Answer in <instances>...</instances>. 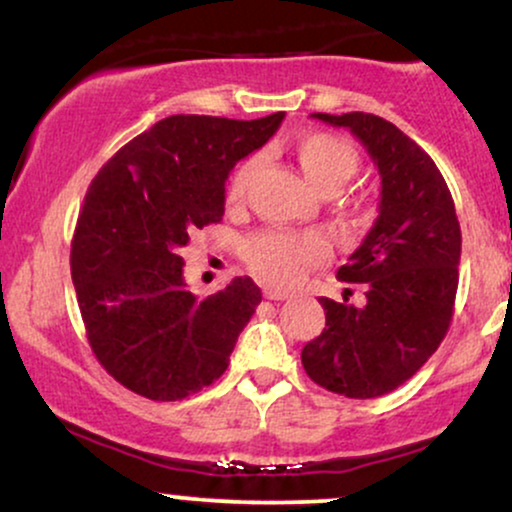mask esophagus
I'll return each mask as SVG.
<instances>
[{
	"label": "esophagus",
	"mask_w": 512,
	"mask_h": 512,
	"mask_svg": "<svg viewBox=\"0 0 512 512\" xmlns=\"http://www.w3.org/2000/svg\"><path fill=\"white\" fill-rule=\"evenodd\" d=\"M263 296H266V299H270V301H285V299H289V292H285V289H275V287H266L263 289Z\"/></svg>",
	"instance_id": "34e87169"
}]
</instances>
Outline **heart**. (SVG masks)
<instances>
[{"label":"heart","instance_id":"1","mask_svg":"<svg viewBox=\"0 0 512 512\" xmlns=\"http://www.w3.org/2000/svg\"><path fill=\"white\" fill-rule=\"evenodd\" d=\"M296 159L306 178L320 192H339L358 173V151L342 137L327 132H306L296 142ZM263 156L251 154L232 170L227 180V206H239L246 199ZM330 258V242L318 232H258L244 242L246 266L273 285H294L308 268Z\"/></svg>","mask_w":512,"mask_h":512}]
</instances>
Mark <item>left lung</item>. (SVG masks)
<instances>
[{"mask_svg":"<svg viewBox=\"0 0 512 512\" xmlns=\"http://www.w3.org/2000/svg\"><path fill=\"white\" fill-rule=\"evenodd\" d=\"M313 118L363 142L380 170L382 199L368 237L337 273L365 285V304L323 296L327 323L301 363L327 391L375 399L410 380L449 332L460 263L456 206L437 163L394 123L363 111Z\"/></svg>","mask_w":512,"mask_h":512,"instance_id":"1","label":"left lung"}]
</instances>
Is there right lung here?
Instances as JSON below:
<instances>
[{
	"instance_id": "obj_1",
	"label": "right lung",
	"mask_w": 512,
	"mask_h": 512,
	"mask_svg": "<svg viewBox=\"0 0 512 512\" xmlns=\"http://www.w3.org/2000/svg\"><path fill=\"white\" fill-rule=\"evenodd\" d=\"M282 118L168 116L94 175L75 223L71 275L87 342L125 389L180 401L227 370L261 289L235 277L197 299L182 280L180 249L223 220L227 175Z\"/></svg>"
}]
</instances>
